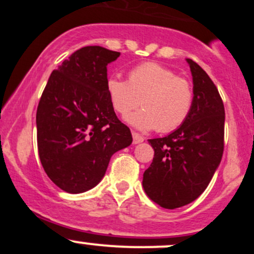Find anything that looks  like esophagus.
<instances>
[{
	"label": "esophagus",
	"instance_id": "34e87169",
	"mask_svg": "<svg viewBox=\"0 0 254 254\" xmlns=\"http://www.w3.org/2000/svg\"><path fill=\"white\" fill-rule=\"evenodd\" d=\"M132 139H133V143L137 144V143H141V142H143L144 137L142 135H139V133L136 132V131H132Z\"/></svg>",
	"mask_w": 254,
	"mask_h": 254
}]
</instances>
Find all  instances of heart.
Wrapping results in <instances>:
<instances>
[{
  "instance_id": "1",
  "label": "heart",
  "mask_w": 254,
  "mask_h": 254,
  "mask_svg": "<svg viewBox=\"0 0 254 254\" xmlns=\"http://www.w3.org/2000/svg\"><path fill=\"white\" fill-rule=\"evenodd\" d=\"M106 88L113 109L123 117L136 110L142 100L143 110L131 116L130 122L141 129H156L161 133L182 127L194 103V89L190 81L154 62L131 68L127 81L110 77Z\"/></svg>"
}]
</instances>
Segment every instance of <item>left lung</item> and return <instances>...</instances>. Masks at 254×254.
<instances>
[{
    "label": "left lung",
    "instance_id": "1",
    "mask_svg": "<svg viewBox=\"0 0 254 254\" xmlns=\"http://www.w3.org/2000/svg\"><path fill=\"white\" fill-rule=\"evenodd\" d=\"M193 78L194 103L179 129L149 139L153 162L143 174L144 192L165 209L191 203L205 190L222 159L224 106L209 75L188 58Z\"/></svg>",
    "mask_w": 254,
    "mask_h": 254
}]
</instances>
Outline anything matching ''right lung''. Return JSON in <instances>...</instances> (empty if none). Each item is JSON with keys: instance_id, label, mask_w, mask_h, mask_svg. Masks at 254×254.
Segmentation results:
<instances>
[{"instance_id": "add662e5", "label": "right lung", "mask_w": 254, "mask_h": 254, "mask_svg": "<svg viewBox=\"0 0 254 254\" xmlns=\"http://www.w3.org/2000/svg\"><path fill=\"white\" fill-rule=\"evenodd\" d=\"M121 52L84 46L55 69L37 109L42 166L63 191L80 193L105 176L116 151L132 142L107 93V64Z\"/></svg>"}]
</instances>
